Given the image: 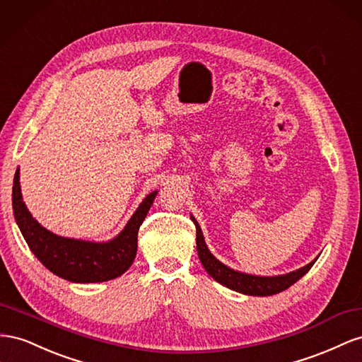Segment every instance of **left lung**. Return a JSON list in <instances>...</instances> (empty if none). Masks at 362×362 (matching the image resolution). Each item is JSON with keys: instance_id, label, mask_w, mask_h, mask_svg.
<instances>
[{"instance_id": "1", "label": "left lung", "mask_w": 362, "mask_h": 362, "mask_svg": "<svg viewBox=\"0 0 362 362\" xmlns=\"http://www.w3.org/2000/svg\"><path fill=\"white\" fill-rule=\"evenodd\" d=\"M195 229H197V252L200 262L204 267V270L212 276L216 282L221 285L230 288L233 291H238L247 296H273L281 291H285L286 288H290L293 284H296L298 279L305 276L314 262L308 264L306 267L300 268V270L288 273L284 276H276V277H261V276H252V274H244L240 272H235L232 268L226 267L221 264L216 257L212 256V253L206 247L203 233L199 223L192 218Z\"/></svg>"}]
</instances>
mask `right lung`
Listing matches in <instances>:
<instances>
[{
	"label": "right lung",
	"mask_w": 362,
	"mask_h": 362,
	"mask_svg": "<svg viewBox=\"0 0 362 362\" xmlns=\"http://www.w3.org/2000/svg\"><path fill=\"white\" fill-rule=\"evenodd\" d=\"M156 191L147 195L124 230L109 243H88L62 238L44 229L25 208L19 187V170L13 179V214L30 250L48 270L69 282L94 284L121 276L135 261L138 230L146 220Z\"/></svg>",
	"instance_id": "1"
}]
</instances>
